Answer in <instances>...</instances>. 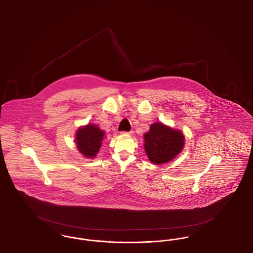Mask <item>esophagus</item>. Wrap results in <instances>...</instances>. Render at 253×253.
<instances>
[{
  "label": "esophagus",
  "instance_id": "34e87169",
  "mask_svg": "<svg viewBox=\"0 0 253 253\" xmlns=\"http://www.w3.org/2000/svg\"><path fill=\"white\" fill-rule=\"evenodd\" d=\"M132 131H130V132H121V133H123V134H132Z\"/></svg>",
  "mask_w": 253,
  "mask_h": 253
}]
</instances>
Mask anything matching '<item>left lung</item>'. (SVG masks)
Wrapping results in <instances>:
<instances>
[{
	"instance_id": "obj_1",
	"label": "left lung",
	"mask_w": 253,
	"mask_h": 253,
	"mask_svg": "<svg viewBox=\"0 0 253 253\" xmlns=\"http://www.w3.org/2000/svg\"><path fill=\"white\" fill-rule=\"evenodd\" d=\"M144 138L146 154L157 165L172 160L184 146V135L180 131L173 130L159 122L151 125Z\"/></svg>"
}]
</instances>
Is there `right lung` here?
Returning a JSON list of instances; mask_svg holds the SVG:
<instances>
[{"label":"right lung","instance_id":"right-lung-1","mask_svg":"<svg viewBox=\"0 0 253 253\" xmlns=\"http://www.w3.org/2000/svg\"><path fill=\"white\" fill-rule=\"evenodd\" d=\"M104 132L96 125L88 124L78 130L76 135V143L79 151L86 157H96L103 139Z\"/></svg>","mask_w":253,"mask_h":253}]
</instances>
